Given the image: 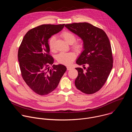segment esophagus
Instances as JSON below:
<instances>
[{
    "label": "esophagus",
    "mask_w": 132,
    "mask_h": 132,
    "mask_svg": "<svg viewBox=\"0 0 132 132\" xmlns=\"http://www.w3.org/2000/svg\"><path fill=\"white\" fill-rule=\"evenodd\" d=\"M67 69L68 70H70L71 69H72V67H70V66H67Z\"/></svg>",
    "instance_id": "1"
}]
</instances>
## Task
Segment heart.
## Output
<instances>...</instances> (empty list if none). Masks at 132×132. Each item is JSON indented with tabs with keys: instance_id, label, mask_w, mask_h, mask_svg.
<instances>
[{
	"instance_id": "obj_1",
	"label": "heart",
	"mask_w": 132,
	"mask_h": 132,
	"mask_svg": "<svg viewBox=\"0 0 132 132\" xmlns=\"http://www.w3.org/2000/svg\"><path fill=\"white\" fill-rule=\"evenodd\" d=\"M61 36L65 41L69 44H73L76 40V37L74 34L72 33L65 31L62 33ZM55 40V37L54 36H51L48 40V46L50 49L52 51L55 50L54 43ZM73 48L76 51H80L82 50L83 47V45L80 42H75L72 45ZM76 57V55L73 53L69 52V53H61L57 55V61L62 64L66 65H70Z\"/></svg>"
}]
</instances>
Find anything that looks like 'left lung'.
<instances>
[{"label":"left lung","mask_w":132,"mask_h":132,"mask_svg":"<svg viewBox=\"0 0 132 132\" xmlns=\"http://www.w3.org/2000/svg\"><path fill=\"white\" fill-rule=\"evenodd\" d=\"M65 27L83 41L84 50L76 64L78 75L75 81L76 88L86 94L99 91L105 83L113 67L109 39L105 32L87 22L67 24ZM87 66L86 68L85 65Z\"/></svg>","instance_id":"1"}]
</instances>
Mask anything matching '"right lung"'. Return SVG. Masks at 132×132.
Here are the masks:
<instances>
[{
    "label": "right lung",
    "mask_w": 132,
    "mask_h": 132,
    "mask_svg": "<svg viewBox=\"0 0 132 132\" xmlns=\"http://www.w3.org/2000/svg\"><path fill=\"white\" fill-rule=\"evenodd\" d=\"M65 24H43L29 30L19 48L18 56L22 77L27 85L36 93L44 96L57 87L67 70L59 64L50 65L54 59L50 55L48 40L59 33Z\"/></svg>",
    "instance_id": "right-lung-1"
}]
</instances>
